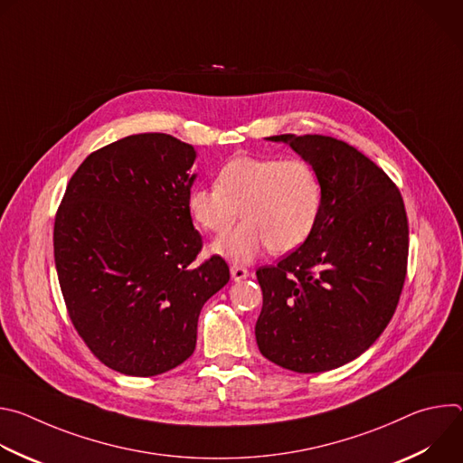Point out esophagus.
<instances>
[{"label":"esophagus","mask_w":463,"mask_h":463,"mask_svg":"<svg viewBox=\"0 0 463 463\" xmlns=\"http://www.w3.org/2000/svg\"><path fill=\"white\" fill-rule=\"evenodd\" d=\"M231 277L232 280L240 282V280H245L249 277V269L243 268V266H231Z\"/></svg>","instance_id":"1"}]
</instances>
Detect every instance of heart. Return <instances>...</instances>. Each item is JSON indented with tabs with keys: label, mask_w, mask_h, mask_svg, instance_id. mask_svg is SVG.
<instances>
[{
	"label": "heart",
	"mask_w": 463,
	"mask_h": 463,
	"mask_svg": "<svg viewBox=\"0 0 463 463\" xmlns=\"http://www.w3.org/2000/svg\"><path fill=\"white\" fill-rule=\"evenodd\" d=\"M192 220L203 231L225 234L238 218L243 223L213 245L232 261H250L261 249L288 252L313 232L322 183L317 168L300 157L238 156L216 175V184L195 186L186 200Z\"/></svg>",
	"instance_id": "heart-1"
}]
</instances>
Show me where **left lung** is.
Returning <instances> with one entry per match:
<instances>
[{
	"label": "left lung",
	"instance_id": "obj_1",
	"mask_svg": "<svg viewBox=\"0 0 463 463\" xmlns=\"http://www.w3.org/2000/svg\"><path fill=\"white\" fill-rule=\"evenodd\" d=\"M288 143L322 183L309 238L277 266L256 271L263 306L261 355L298 373L339 368L384 332L407 279L409 220L400 188L345 141L291 134Z\"/></svg>",
	"mask_w": 463,
	"mask_h": 463
}]
</instances>
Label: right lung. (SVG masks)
<instances>
[{
	"instance_id": "right-lung-1",
	"label": "right lung",
	"mask_w": 463,
	"mask_h": 463,
	"mask_svg": "<svg viewBox=\"0 0 463 463\" xmlns=\"http://www.w3.org/2000/svg\"><path fill=\"white\" fill-rule=\"evenodd\" d=\"M195 152L166 134L115 141L77 168L54 218V263L80 339L108 368L165 373L195 350L203 304L229 282L186 207Z\"/></svg>"
}]
</instances>
